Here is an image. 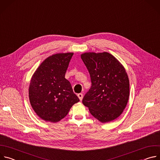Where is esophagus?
Returning a JSON list of instances; mask_svg holds the SVG:
<instances>
[{
  "instance_id": "34e87169",
  "label": "esophagus",
  "mask_w": 160,
  "mask_h": 160,
  "mask_svg": "<svg viewBox=\"0 0 160 160\" xmlns=\"http://www.w3.org/2000/svg\"><path fill=\"white\" fill-rule=\"evenodd\" d=\"M78 97L79 99H80V101H82V99H83V94H78Z\"/></svg>"
}]
</instances>
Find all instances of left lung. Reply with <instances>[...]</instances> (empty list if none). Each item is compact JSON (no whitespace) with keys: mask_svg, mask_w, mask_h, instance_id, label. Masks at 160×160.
Masks as SVG:
<instances>
[{"mask_svg":"<svg viewBox=\"0 0 160 160\" xmlns=\"http://www.w3.org/2000/svg\"><path fill=\"white\" fill-rule=\"evenodd\" d=\"M81 58L90 73L92 86L83 98L84 106L102 123L119 117L129 98V79L124 66L107 52H85Z\"/></svg>","mask_w":160,"mask_h":160,"instance_id":"left-lung-1","label":"left lung"}]
</instances>
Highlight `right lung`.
<instances>
[{
    "label": "right lung",
    "instance_id": "1",
    "mask_svg": "<svg viewBox=\"0 0 160 160\" xmlns=\"http://www.w3.org/2000/svg\"><path fill=\"white\" fill-rule=\"evenodd\" d=\"M73 52L49 56L37 68L29 85V99L43 120L56 123L64 118L72 106L80 101L65 73Z\"/></svg>",
    "mask_w": 160,
    "mask_h": 160
}]
</instances>
